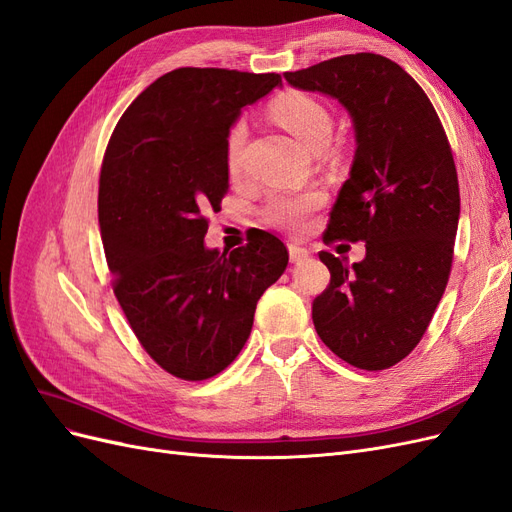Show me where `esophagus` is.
<instances>
[{
  "label": "esophagus",
  "instance_id": "1",
  "mask_svg": "<svg viewBox=\"0 0 512 512\" xmlns=\"http://www.w3.org/2000/svg\"><path fill=\"white\" fill-rule=\"evenodd\" d=\"M288 254H290V260L292 262H303L309 258V250L307 247H301V245H288Z\"/></svg>",
  "mask_w": 512,
  "mask_h": 512
}]
</instances>
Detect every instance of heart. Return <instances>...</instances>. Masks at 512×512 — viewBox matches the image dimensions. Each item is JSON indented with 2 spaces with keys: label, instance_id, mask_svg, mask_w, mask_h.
Wrapping results in <instances>:
<instances>
[{
  "label": "heart",
  "instance_id": "obj_1",
  "mask_svg": "<svg viewBox=\"0 0 512 512\" xmlns=\"http://www.w3.org/2000/svg\"><path fill=\"white\" fill-rule=\"evenodd\" d=\"M271 115L286 128L297 141L309 151L327 147L333 132V119L329 108L324 106L314 96L301 94V91H288V94L277 98L271 104ZM247 136L245 123L239 121L230 128L226 138V168L230 175L239 173L241 166V151ZM320 194H277L265 207V220L282 226V228H303L309 220V215L320 205Z\"/></svg>",
  "mask_w": 512,
  "mask_h": 512
}]
</instances>
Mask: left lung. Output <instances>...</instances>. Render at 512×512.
Wrapping results in <instances>:
<instances>
[{
	"label": "left lung",
	"instance_id": "obj_1",
	"mask_svg": "<svg viewBox=\"0 0 512 512\" xmlns=\"http://www.w3.org/2000/svg\"><path fill=\"white\" fill-rule=\"evenodd\" d=\"M284 79L342 104L356 141L324 239L365 241V258L320 252L331 284L314 301V327L346 363L393 367L421 342L451 273L459 183L444 128L425 91L382 55H342Z\"/></svg>",
	"mask_w": 512,
	"mask_h": 512
}]
</instances>
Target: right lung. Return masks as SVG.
Listing matches in <instances>:
<instances>
[{
	"label": "right lung",
	"instance_id": "1",
	"mask_svg": "<svg viewBox=\"0 0 512 512\" xmlns=\"http://www.w3.org/2000/svg\"><path fill=\"white\" fill-rule=\"evenodd\" d=\"M280 74L179 68L121 115L100 173L98 218L115 297L168 374L207 380L237 359L256 303L288 265L258 230L237 250L207 247L205 211L228 192L226 138Z\"/></svg>",
	"mask_w": 512,
	"mask_h": 512
}]
</instances>
